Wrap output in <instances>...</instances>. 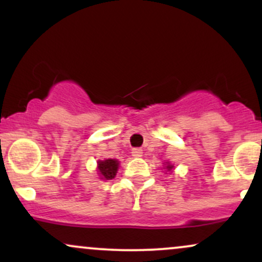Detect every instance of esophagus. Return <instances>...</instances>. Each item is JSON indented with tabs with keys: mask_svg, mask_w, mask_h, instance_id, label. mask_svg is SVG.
<instances>
[{
	"mask_svg": "<svg viewBox=\"0 0 262 262\" xmlns=\"http://www.w3.org/2000/svg\"><path fill=\"white\" fill-rule=\"evenodd\" d=\"M132 155L134 156V158H141L143 156V150L141 149H133L132 150Z\"/></svg>",
	"mask_w": 262,
	"mask_h": 262,
	"instance_id": "1",
	"label": "esophagus"
}]
</instances>
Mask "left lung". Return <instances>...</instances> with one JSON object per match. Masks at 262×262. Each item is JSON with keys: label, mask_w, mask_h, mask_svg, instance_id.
<instances>
[{"label": "left lung", "mask_w": 262, "mask_h": 262, "mask_svg": "<svg viewBox=\"0 0 262 262\" xmlns=\"http://www.w3.org/2000/svg\"><path fill=\"white\" fill-rule=\"evenodd\" d=\"M166 169H167V171H171V170L173 169V166H172V165H171V164H167V165H166Z\"/></svg>", "instance_id": "8db88e82"}]
</instances>
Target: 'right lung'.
Masks as SVG:
<instances>
[{
	"label": "right lung",
	"mask_w": 262,
	"mask_h": 262,
	"mask_svg": "<svg viewBox=\"0 0 262 262\" xmlns=\"http://www.w3.org/2000/svg\"><path fill=\"white\" fill-rule=\"evenodd\" d=\"M119 161L116 159H107V160H98L97 170L100 173L101 179L112 180L118 171Z\"/></svg>",
	"instance_id": "right-lung-1"
}]
</instances>
